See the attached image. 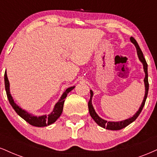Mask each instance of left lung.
<instances>
[{"label":"left lung","instance_id":"1","mask_svg":"<svg viewBox=\"0 0 157 157\" xmlns=\"http://www.w3.org/2000/svg\"><path fill=\"white\" fill-rule=\"evenodd\" d=\"M131 42L134 44L135 48L137 49V54H138V58L140 59L141 63L144 65V69L145 72V78H144V84H145V96L144 98V100H143L142 104H141L140 107L139 108V110L134 114V116H132L131 118H129V119L123 120V121H108L106 120H104L100 118L99 116L97 114V113L94 111L93 105L92 104V96H93V92L92 90H90V100L88 102V108H89V111H90V116L92 117V119H94V121L98 124V125L100 126L101 127H103V128H105L107 129H111V130H119V129H121L124 127H127V125H129V124H131L133 121H135V119L138 118V117L140 115V112L142 111L143 108L145 105V102H146V100L147 98V95H148V86H149V84H148V65H147V63L146 61V59H145L144 57V54H143L142 51H141L140 46H139L138 44L137 43L136 40L133 37L130 38Z\"/></svg>","mask_w":157,"mask_h":157}]
</instances>
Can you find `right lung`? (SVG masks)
<instances>
[{
  "instance_id": "add662e5",
  "label": "right lung",
  "mask_w": 157,
  "mask_h": 157,
  "mask_svg": "<svg viewBox=\"0 0 157 157\" xmlns=\"http://www.w3.org/2000/svg\"><path fill=\"white\" fill-rule=\"evenodd\" d=\"M4 82H5V89L6 92L7 98L9 100V103L12 106V108L16 111V113L18 114L19 117H21L23 119H25L27 122L30 124L35 127H46V126L52 124L54 122L57 121V119L60 117L62 112L63 110V105L64 102H65V98L67 95V94L74 89L75 86H71V87L67 88L65 92H63V95L61 96L60 99L58 100V102L55 104V108H54L53 111L49 115H43L37 117V116H34L31 113H29L25 110H23L19 106H18L13 101L12 97L10 93V90H9V82L8 79L6 72L4 74Z\"/></svg>"
}]
</instances>
